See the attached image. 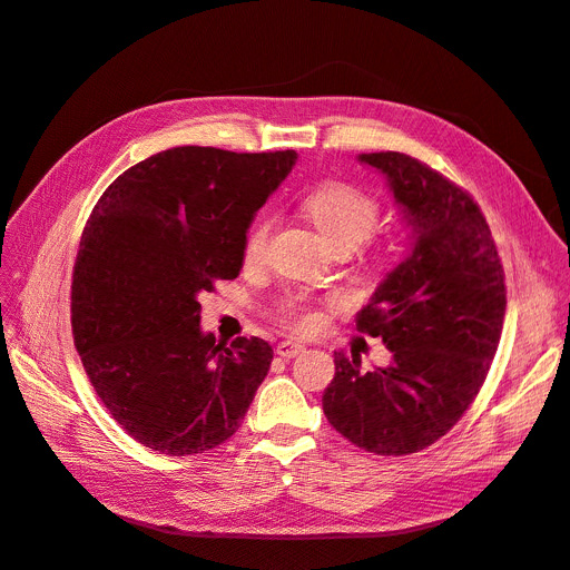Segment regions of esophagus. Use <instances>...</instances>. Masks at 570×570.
<instances>
[{"label": "esophagus", "instance_id": "34e87169", "mask_svg": "<svg viewBox=\"0 0 570 570\" xmlns=\"http://www.w3.org/2000/svg\"><path fill=\"white\" fill-rule=\"evenodd\" d=\"M302 352H304V344L292 342V340H283V342H278V347H275V354L283 356V358H295Z\"/></svg>", "mask_w": 570, "mask_h": 570}]
</instances>
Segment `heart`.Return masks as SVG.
Masks as SVG:
<instances>
[{"label": "heart", "mask_w": 570, "mask_h": 570, "mask_svg": "<svg viewBox=\"0 0 570 570\" xmlns=\"http://www.w3.org/2000/svg\"><path fill=\"white\" fill-rule=\"evenodd\" d=\"M302 209L331 249H354L364 243L381 220V202L344 180H325L308 189L302 199ZM273 226L275 216L271 212H262L252 218L243 239L245 266L266 262ZM402 254L404 237L387 235L375 239L368 249V268L373 273H390L400 264ZM333 308H337V302L321 304L302 295H289L275 308V321L295 333H316L325 323V312H333Z\"/></svg>", "instance_id": "heart-1"}]
</instances>
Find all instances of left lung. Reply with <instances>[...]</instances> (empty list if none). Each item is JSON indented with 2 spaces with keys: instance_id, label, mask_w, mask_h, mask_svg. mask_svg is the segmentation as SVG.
<instances>
[{
  "instance_id": "1",
  "label": "left lung",
  "mask_w": 570,
  "mask_h": 570,
  "mask_svg": "<svg viewBox=\"0 0 570 570\" xmlns=\"http://www.w3.org/2000/svg\"><path fill=\"white\" fill-rule=\"evenodd\" d=\"M358 159L387 176L413 247L356 316L392 364L364 373L358 354L335 352L323 411L358 450L406 456L450 433L485 383L507 314L504 266L463 187L402 151Z\"/></svg>"
}]
</instances>
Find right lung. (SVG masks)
Here are the masks:
<instances>
[{
    "label": "right lung",
    "instance_id": "1",
    "mask_svg": "<svg viewBox=\"0 0 570 570\" xmlns=\"http://www.w3.org/2000/svg\"><path fill=\"white\" fill-rule=\"evenodd\" d=\"M295 159V149H166L120 174L85 223L73 342L101 404L147 450H214L264 383L271 344L204 335L197 299L237 278L245 230Z\"/></svg>",
    "mask_w": 570,
    "mask_h": 570
}]
</instances>
